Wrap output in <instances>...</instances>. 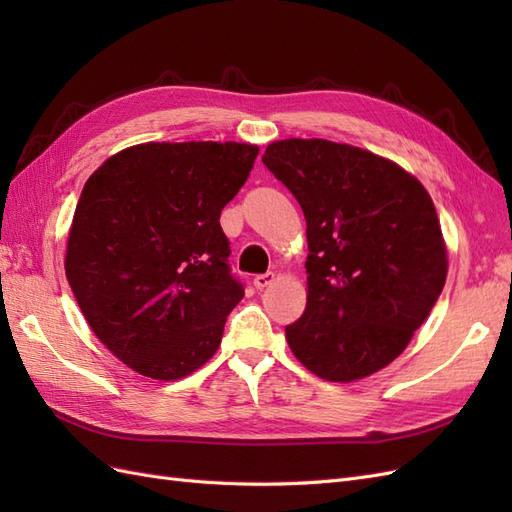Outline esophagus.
I'll return each mask as SVG.
<instances>
[{
  "label": "esophagus",
  "mask_w": 512,
  "mask_h": 512,
  "mask_svg": "<svg viewBox=\"0 0 512 512\" xmlns=\"http://www.w3.org/2000/svg\"><path fill=\"white\" fill-rule=\"evenodd\" d=\"M273 280H275V273H271V271H267V273H260V275H256V277H254V286H256L258 290H262V288L271 286V284H273Z\"/></svg>",
  "instance_id": "obj_1"
}]
</instances>
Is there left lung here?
Returning a JSON list of instances; mask_svg holds the SVG:
<instances>
[{
  "label": "left lung",
  "mask_w": 512,
  "mask_h": 512,
  "mask_svg": "<svg viewBox=\"0 0 512 512\" xmlns=\"http://www.w3.org/2000/svg\"><path fill=\"white\" fill-rule=\"evenodd\" d=\"M262 164L307 222V305L286 327L290 350L322 380L374 374L404 352L446 282L427 190L389 160L322 138L271 143Z\"/></svg>",
  "instance_id": "8db88e82"
}]
</instances>
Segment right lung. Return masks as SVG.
Here are the masks:
<instances>
[{
    "label": "right lung",
    "instance_id": "right-lung-1",
    "mask_svg": "<svg viewBox=\"0 0 512 512\" xmlns=\"http://www.w3.org/2000/svg\"><path fill=\"white\" fill-rule=\"evenodd\" d=\"M256 156L245 143H147L87 179L66 277L91 331L138 374L177 380L218 350L243 299L220 215Z\"/></svg>",
    "mask_w": 512,
    "mask_h": 512
}]
</instances>
